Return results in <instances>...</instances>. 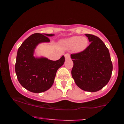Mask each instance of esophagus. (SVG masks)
Returning <instances> with one entry per match:
<instances>
[{
    "mask_svg": "<svg viewBox=\"0 0 124 124\" xmlns=\"http://www.w3.org/2000/svg\"><path fill=\"white\" fill-rule=\"evenodd\" d=\"M65 59H68L70 58V55L69 54H66L65 55Z\"/></svg>",
    "mask_w": 124,
    "mask_h": 124,
    "instance_id": "esophagus-1",
    "label": "esophagus"
}]
</instances>
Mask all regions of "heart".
Listing matches in <instances>:
<instances>
[{"label":"heart","instance_id":"heart-1","mask_svg":"<svg viewBox=\"0 0 124 124\" xmlns=\"http://www.w3.org/2000/svg\"><path fill=\"white\" fill-rule=\"evenodd\" d=\"M63 44L68 47H75L76 51H82L84 50L87 46L88 40L85 37H81L80 36H75L69 38L66 41H64Z\"/></svg>","mask_w":124,"mask_h":124}]
</instances>
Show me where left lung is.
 Masks as SVG:
<instances>
[{
  "label": "left lung",
  "mask_w": 124,
  "mask_h": 124,
  "mask_svg": "<svg viewBox=\"0 0 124 124\" xmlns=\"http://www.w3.org/2000/svg\"><path fill=\"white\" fill-rule=\"evenodd\" d=\"M90 44L85 50L71 54L72 76L76 85L86 92L100 90L108 83L112 63L108 49L98 37L86 34Z\"/></svg>",
  "instance_id": "left-lung-1"
}]
</instances>
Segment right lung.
<instances>
[{
  "mask_svg": "<svg viewBox=\"0 0 124 124\" xmlns=\"http://www.w3.org/2000/svg\"><path fill=\"white\" fill-rule=\"evenodd\" d=\"M53 35L33 34L23 42L18 49L15 64L17 78L21 86L32 93H42L51 88L58 69L65 62L64 56L58 61L33 56L37 45L41 42H49L48 37Z\"/></svg>",
  "mask_w": 124,
  "mask_h": 124,
  "instance_id": "right-lung-1",
  "label": "right lung"
}]
</instances>
